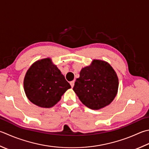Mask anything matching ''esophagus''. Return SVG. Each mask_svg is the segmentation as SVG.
Segmentation results:
<instances>
[{"mask_svg": "<svg viewBox=\"0 0 149 149\" xmlns=\"http://www.w3.org/2000/svg\"><path fill=\"white\" fill-rule=\"evenodd\" d=\"M74 83H75V81H70V85L72 87H74Z\"/></svg>", "mask_w": 149, "mask_h": 149, "instance_id": "obj_1", "label": "esophagus"}]
</instances>
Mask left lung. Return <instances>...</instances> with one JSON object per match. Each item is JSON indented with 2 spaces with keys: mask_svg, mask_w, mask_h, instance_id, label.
<instances>
[{
  "mask_svg": "<svg viewBox=\"0 0 149 149\" xmlns=\"http://www.w3.org/2000/svg\"><path fill=\"white\" fill-rule=\"evenodd\" d=\"M118 83L116 73L109 63L94 60L91 65L81 70L73 90L84 105L99 110L113 100Z\"/></svg>",
  "mask_w": 149,
  "mask_h": 149,
  "instance_id": "8db88e82",
  "label": "left lung"
}]
</instances>
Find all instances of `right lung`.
Segmentation results:
<instances>
[{"label":"right lung","mask_w":149,"mask_h":149,"mask_svg":"<svg viewBox=\"0 0 149 149\" xmlns=\"http://www.w3.org/2000/svg\"><path fill=\"white\" fill-rule=\"evenodd\" d=\"M26 96L31 103L50 108L59 101L71 86L50 59L38 61L26 72L24 80Z\"/></svg>","instance_id":"1"}]
</instances>
